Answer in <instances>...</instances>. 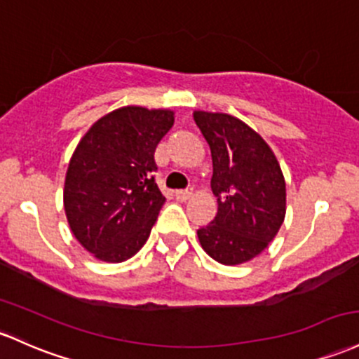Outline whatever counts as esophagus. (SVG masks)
I'll return each instance as SVG.
<instances>
[{"instance_id":"esophagus-1","label":"esophagus","mask_w":359,"mask_h":359,"mask_svg":"<svg viewBox=\"0 0 359 359\" xmlns=\"http://www.w3.org/2000/svg\"><path fill=\"white\" fill-rule=\"evenodd\" d=\"M191 196H192V192L187 191V189H180V191H175V198L179 201L191 199Z\"/></svg>"}]
</instances>
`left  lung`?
I'll list each match as a JSON object with an SVG mask.
<instances>
[{
  "mask_svg": "<svg viewBox=\"0 0 359 359\" xmlns=\"http://www.w3.org/2000/svg\"><path fill=\"white\" fill-rule=\"evenodd\" d=\"M194 121L212 156L218 212L198 237L216 262L237 266L259 255L285 222L286 184L274 153L254 129L228 114L198 110Z\"/></svg>",
  "mask_w": 359,
  "mask_h": 359,
  "instance_id": "obj_1",
  "label": "left lung"
}]
</instances>
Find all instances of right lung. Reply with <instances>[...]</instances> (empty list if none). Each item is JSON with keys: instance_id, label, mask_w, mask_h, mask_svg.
<instances>
[{"instance_id": "obj_1", "label": "right lung", "mask_w": 359, "mask_h": 359, "mask_svg": "<svg viewBox=\"0 0 359 359\" xmlns=\"http://www.w3.org/2000/svg\"><path fill=\"white\" fill-rule=\"evenodd\" d=\"M172 126V110L129 105L98 119L74 149L65 211L78 242L100 261H128L147 243L165 203L155 151Z\"/></svg>"}]
</instances>
